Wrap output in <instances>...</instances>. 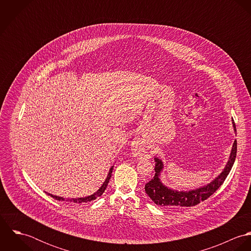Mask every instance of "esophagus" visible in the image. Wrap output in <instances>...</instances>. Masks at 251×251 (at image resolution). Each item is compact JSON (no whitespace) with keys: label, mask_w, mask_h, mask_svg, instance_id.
<instances>
[{"label":"esophagus","mask_w":251,"mask_h":251,"mask_svg":"<svg viewBox=\"0 0 251 251\" xmlns=\"http://www.w3.org/2000/svg\"><path fill=\"white\" fill-rule=\"evenodd\" d=\"M132 148H133V151H134L135 154H137V155H141L144 151H145L143 148H142V146H141V144L139 143V142H134Z\"/></svg>","instance_id":"esophagus-1"}]
</instances>
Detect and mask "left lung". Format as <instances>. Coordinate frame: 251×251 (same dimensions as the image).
Masks as SVG:
<instances>
[{
    "label": "left lung",
    "mask_w": 251,
    "mask_h": 251,
    "mask_svg": "<svg viewBox=\"0 0 251 251\" xmlns=\"http://www.w3.org/2000/svg\"><path fill=\"white\" fill-rule=\"evenodd\" d=\"M233 126H234L235 132L237 133L236 125L234 121H233ZM236 155H237V140H235V142L233 144L229 160L224 170L221 172V174L209 184L194 190H190V191L173 190L163 185L159 179L160 172L163 169V163L159 158L154 157L155 174L153 179H151L149 182L145 184V191L148 194V196L156 205H159V206H164L171 209L195 206L200 202H203L206 199H208L221 186V184L224 182V180L227 178L228 174L232 169V166L236 159Z\"/></svg>",
    "instance_id": "1"
}]
</instances>
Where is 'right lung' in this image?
Listing matches in <instances>:
<instances>
[{
  "label": "right lung",
  "instance_id": "add662e5",
  "mask_svg": "<svg viewBox=\"0 0 251 251\" xmlns=\"http://www.w3.org/2000/svg\"><path fill=\"white\" fill-rule=\"evenodd\" d=\"M113 168H114V166H112L111 168H110V170H109V173H108L107 178L105 179V181L103 182V184L100 186V188L96 192V193H94V194H92V195H90V196H87V197H84V198H78V199H72V200H70V199H67V201H72V202H74V203H88V202H91V201H93V200H96L98 197H100V196H101L102 194H103V192L105 191V189H106V187H107L108 182H109V179L111 178V176H112V171H113ZM47 193V192H46ZM48 195H50L51 197H53L54 199H56V200H59V201H64L65 200V198H63V197H59V196H56V195H52V194H50V193H47Z\"/></svg>",
  "mask_w": 251,
  "mask_h": 251
}]
</instances>
